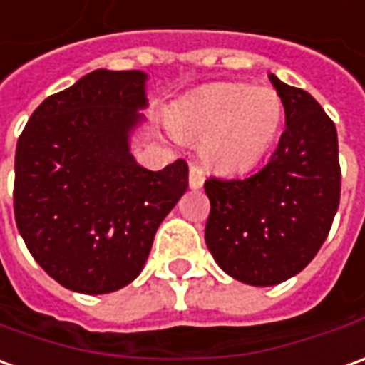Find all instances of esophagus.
<instances>
[{"instance_id":"obj_1","label":"esophagus","mask_w":365,"mask_h":365,"mask_svg":"<svg viewBox=\"0 0 365 365\" xmlns=\"http://www.w3.org/2000/svg\"><path fill=\"white\" fill-rule=\"evenodd\" d=\"M202 182H205L202 170H200L197 165L190 163V173H188V185H190V188H200L202 187Z\"/></svg>"}]
</instances>
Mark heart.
<instances>
[{
  "label": "heart",
  "instance_id": "1",
  "mask_svg": "<svg viewBox=\"0 0 365 365\" xmlns=\"http://www.w3.org/2000/svg\"><path fill=\"white\" fill-rule=\"evenodd\" d=\"M283 122V102L273 88L241 82L215 84L178 102L170 128L182 140H202V156L212 166L241 173L265 156Z\"/></svg>",
  "mask_w": 365,
  "mask_h": 365
}]
</instances>
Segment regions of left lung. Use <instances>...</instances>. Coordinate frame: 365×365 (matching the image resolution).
<instances>
[{"label": "left lung", "instance_id": "8db88e82", "mask_svg": "<svg viewBox=\"0 0 365 365\" xmlns=\"http://www.w3.org/2000/svg\"><path fill=\"white\" fill-rule=\"evenodd\" d=\"M285 108V130L259 173L211 177L205 241L219 267L255 287L297 275L317 255L339 207L336 124L309 92L269 74Z\"/></svg>", "mask_w": 365, "mask_h": 365}]
</instances>
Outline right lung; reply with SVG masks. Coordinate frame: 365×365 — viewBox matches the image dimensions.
Wrapping results in <instances>:
<instances>
[{"label": "right lung", "instance_id": "obj_1", "mask_svg": "<svg viewBox=\"0 0 365 365\" xmlns=\"http://www.w3.org/2000/svg\"><path fill=\"white\" fill-rule=\"evenodd\" d=\"M143 108L144 72L96 70L46 98L17 140V229L66 289L100 295L132 283L187 190L182 158L153 173L130 154Z\"/></svg>", "mask_w": 365, "mask_h": 365}]
</instances>
